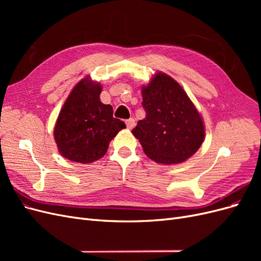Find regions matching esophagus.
Instances as JSON below:
<instances>
[{"instance_id":"1","label":"esophagus","mask_w":261,"mask_h":261,"mask_svg":"<svg viewBox=\"0 0 261 261\" xmlns=\"http://www.w3.org/2000/svg\"><path fill=\"white\" fill-rule=\"evenodd\" d=\"M126 126H127L128 129H132L134 126H135V120H134V118H129V120L126 121Z\"/></svg>"}]
</instances>
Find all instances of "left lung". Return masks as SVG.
<instances>
[{"instance_id": "left-lung-1", "label": "left lung", "mask_w": 261, "mask_h": 261, "mask_svg": "<svg viewBox=\"0 0 261 261\" xmlns=\"http://www.w3.org/2000/svg\"><path fill=\"white\" fill-rule=\"evenodd\" d=\"M146 117L132 133L150 159L162 164L184 162L203 141L204 127L181 86L167 74L158 73L141 89Z\"/></svg>"}]
</instances>
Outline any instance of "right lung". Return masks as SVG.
Segmentation results:
<instances>
[{
    "label": "right lung",
    "mask_w": 261,
    "mask_h": 261,
    "mask_svg": "<svg viewBox=\"0 0 261 261\" xmlns=\"http://www.w3.org/2000/svg\"><path fill=\"white\" fill-rule=\"evenodd\" d=\"M101 86L84 78L69 93L54 128L60 153L78 163L103 156L109 143L126 125L113 117V109L100 101Z\"/></svg>",
    "instance_id": "obj_1"
}]
</instances>
